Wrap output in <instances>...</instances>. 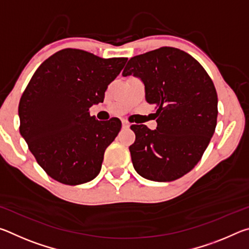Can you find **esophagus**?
<instances>
[{"label":"esophagus","mask_w":249,"mask_h":249,"mask_svg":"<svg viewBox=\"0 0 249 249\" xmlns=\"http://www.w3.org/2000/svg\"><path fill=\"white\" fill-rule=\"evenodd\" d=\"M122 125H123L124 128H128L129 127V123H128L127 121H125V120L122 121Z\"/></svg>","instance_id":"obj_1"}]
</instances>
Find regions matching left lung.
<instances>
[{
	"label": "left lung",
	"mask_w": 249,
	"mask_h": 249,
	"mask_svg": "<svg viewBox=\"0 0 249 249\" xmlns=\"http://www.w3.org/2000/svg\"><path fill=\"white\" fill-rule=\"evenodd\" d=\"M123 77L145 86L156 108V129L132 125L133 166L142 178L168 182L191 171L209 146L217 120V94L203 67L183 50L161 47L129 59Z\"/></svg>",
	"instance_id": "8db88e82"
}]
</instances>
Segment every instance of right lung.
<instances>
[{
  "instance_id": "right-lung-1",
  "label": "right lung",
  "mask_w": 249,
  "mask_h": 249,
  "mask_svg": "<svg viewBox=\"0 0 249 249\" xmlns=\"http://www.w3.org/2000/svg\"><path fill=\"white\" fill-rule=\"evenodd\" d=\"M126 61L67 48L46 59L34 73L19 101V133L53 179L77 185L100 174L104 151L122 123L117 117L98 121L89 108L103 102L107 86Z\"/></svg>"
}]
</instances>
